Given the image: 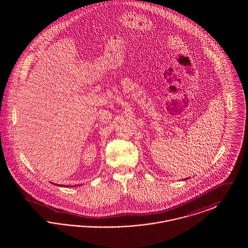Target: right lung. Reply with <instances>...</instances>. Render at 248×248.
I'll list each match as a JSON object with an SVG mask.
<instances>
[{
  "instance_id": "right-lung-1",
  "label": "right lung",
  "mask_w": 248,
  "mask_h": 248,
  "mask_svg": "<svg viewBox=\"0 0 248 248\" xmlns=\"http://www.w3.org/2000/svg\"><path fill=\"white\" fill-rule=\"evenodd\" d=\"M56 185H57V186H59V184H56ZM61 186L63 187V185H61ZM64 187H65V186H64ZM73 187H74V186H73Z\"/></svg>"
}]
</instances>
